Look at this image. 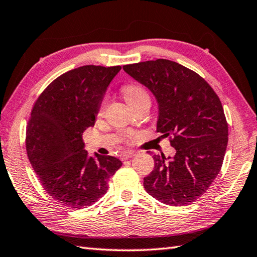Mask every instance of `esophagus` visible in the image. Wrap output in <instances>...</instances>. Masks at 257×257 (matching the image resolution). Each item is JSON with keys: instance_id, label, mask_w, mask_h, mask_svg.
I'll return each mask as SVG.
<instances>
[{"instance_id": "1", "label": "esophagus", "mask_w": 257, "mask_h": 257, "mask_svg": "<svg viewBox=\"0 0 257 257\" xmlns=\"http://www.w3.org/2000/svg\"><path fill=\"white\" fill-rule=\"evenodd\" d=\"M135 155H136V152H132V150H130V152H124V153L121 155V159H122V160H125V159L133 158Z\"/></svg>"}]
</instances>
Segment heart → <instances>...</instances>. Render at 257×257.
<instances>
[{
    "label": "heart",
    "mask_w": 257,
    "mask_h": 257,
    "mask_svg": "<svg viewBox=\"0 0 257 257\" xmlns=\"http://www.w3.org/2000/svg\"><path fill=\"white\" fill-rule=\"evenodd\" d=\"M122 93L124 99L127 100V102L132 105L134 103H136L139 100H142L144 98H149V95L147 93V91L143 88L140 87L138 84H128L123 87L122 89ZM105 102H107V99H103V101L101 102L98 110V114H101L104 110L105 107Z\"/></svg>",
    "instance_id": "b5f03b06"
}]
</instances>
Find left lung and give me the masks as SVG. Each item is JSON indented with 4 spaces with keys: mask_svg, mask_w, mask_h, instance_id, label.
I'll return each mask as SVG.
<instances>
[{
    "mask_svg": "<svg viewBox=\"0 0 257 257\" xmlns=\"http://www.w3.org/2000/svg\"><path fill=\"white\" fill-rule=\"evenodd\" d=\"M158 103L157 132L173 137L174 157L155 155L144 187L159 202L188 205L213 184L222 168L228 124L218 95L199 74L170 60L123 65Z\"/></svg>",
    "mask_w": 257,
    "mask_h": 257,
    "instance_id": "left-lung-1",
    "label": "left lung"
}]
</instances>
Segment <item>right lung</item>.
<instances>
[{
	"label": "right lung",
	"instance_id": "obj_1",
	"mask_svg": "<svg viewBox=\"0 0 257 257\" xmlns=\"http://www.w3.org/2000/svg\"><path fill=\"white\" fill-rule=\"evenodd\" d=\"M121 67L83 65L60 75L34 103L27 153L43 188L69 208L93 205L122 163L84 150L82 134L93 127L110 82Z\"/></svg>",
	"mask_w": 257,
	"mask_h": 257
}]
</instances>
